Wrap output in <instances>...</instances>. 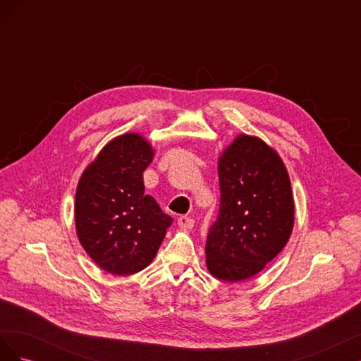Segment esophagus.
I'll return each instance as SVG.
<instances>
[{
    "label": "esophagus",
    "mask_w": 361,
    "mask_h": 361,
    "mask_svg": "<svg viewBox=\"0 0 361 361\" xmlns=\"http://www.w3.org/2000/svg\"><path fill=\"white\" fill-rule=\"evenodd\" d=\"M178 224H179V227H180V228H185V231H187V228H192V226H194V220H192L191 216L180 215V216L178 218Z\"/></svg>",
    "instance_id": "34e87169"
}]
</instances>
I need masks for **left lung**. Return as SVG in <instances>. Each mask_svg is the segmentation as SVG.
Segmentation results:
<instances>
[{"label":"left lung","mask_w":361,"mask_h":361,"mask_svg":"<svg viewBox=\"0 0 361 361\" xmlns=\"http://www.w3.org/2000/svg\"><path fill=\"white\" fill-rule=\"evenodd\" d=\"M220 209L206 239V265L226 281L256 276L286 245L293 227L290 180L280 157L239 135L218 162Z\"/></svg>","instance_id":"obj_1"}]
</instances>
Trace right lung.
<instances>
[{
	"label": "right lung",
	"instance_id": "obj_1",
	"mask_svg": "<svg viewBox=\"0 0 361 361\" xmlns=\"http://www.w3.org/2000/svg\"><path fill=\"white\" fill-rule=\"evenodd\" d=\"M154 158L147 141L125 134L85 169L76 188L80 243L106 272L129 276L154 260L173 218L145 194L143 171Z\"/></svg>",
	"mask_w": 361,
	"mask_h": 361
}]
</instances>
